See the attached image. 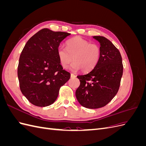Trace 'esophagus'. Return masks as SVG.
<instances>
[{"mask_svg":"<svg viewBox=\"0 0 146 146\" xmlns=\"http://www.w3.org/2000/svg\"><path fill=\"white\" fill-rule=\"evenodd\" d=\"M76 76H75V75L74 74H70V77H71V78H76Z\"/></svg>","mask_w":146,"mask_h":146,"instance_id":"34e87169","label":"esophagus"}]
</instances>
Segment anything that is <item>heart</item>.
Instances as JSON below:
<instances>
[{"mask_svg": "<svg viewBox=\"0 0 146 146\" xmlns=\"http://www.w3.org/2000/svg\"><path fill=\"white\" fill-rule=\"evenodd\" d=\"M60 62L63 68L71 66L73 71L81 69L87 72L93 69L98 64L100 56V48L96 44H90L89 41L80 36H76L66 42V48L59 46L57 49Z\"/></svg>", "mask_w": 146, "mask_h": 146, "instance_id": "heart-1", "label": "heart"}]
</instances>
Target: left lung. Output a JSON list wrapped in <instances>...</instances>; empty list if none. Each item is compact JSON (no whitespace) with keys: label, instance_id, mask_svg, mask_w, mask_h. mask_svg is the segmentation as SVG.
Instances as JSON below:
<instances>
[{"label":"left lung","instance_id":"8db88e82","mask_svg":"<svg viewBox=\"0 0 146 146\" xmlns=\"http://www.w3.org/2000/svg\"><path fill=\"white\" fill-rule=\"evenodd\" d=\"M92 38L100 43V59L90 72L77 76L80 85L76 91V96L83 107L96 109L104 107L116 95L123 65L120 52L111 41L104 36Z\"/></svg>","mask_w":146,"mask_h":146}]
</instances>
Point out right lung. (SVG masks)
<instances>
[{"label": "right lung", "instance_id": "1", "mask_svg": "<svg viewBox=\"0 0 146 146\" xmlns=\"http://www.w3.org/2000/svg\"><path fill=\"white\" fill-rule=\"evenodd\" d=\"M70 34L43 29L31 37L21 52L17 68L20 89L31 104L44 107L57 99L70 77L57 54L60 44Z\"/></svg>", "mask_w": 146, "mask_h": 146}]
</instances>
